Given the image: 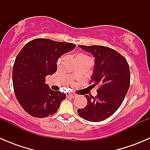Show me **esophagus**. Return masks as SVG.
Listing matches in <instances>:
<instances>
[{
  "instance_id": "esophagus-1",
  "label": "esophagus",
  "mask_w": 150,
  "mask_h": 150,
  "mask_svg": "<svg viewBox=\"0 0 150 150\" xmlns=\"http://www.w3.org/2000/svg\"><path fill=\"white\" fill-rule=\"evenodd\" d=\"M67 96L70 98H75L77 96V95L75 94V93H67Z\"/></svg>"
}]
</instances>
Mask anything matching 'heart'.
<instances>
[{"mask_svg": "<svg viewBox=\"0 0 150 150\" xmlns=\"http://www.w3.org/2000/svg\"><path fill=\"white\" fill-rule=\"evenodd\" d=\"M78 57H86V56H84V55H80V56H78Z\"/></svg>", "mask_w": 150, "mask_h": 150, "instance_id": "obj_1", "label": "heart"}]
</instances>
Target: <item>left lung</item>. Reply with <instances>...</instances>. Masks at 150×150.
Instances as JSON below:
<instances>
[{"instance_id":"left-lung-1","label":"left lung","mask_w":150,"mask_h":150,"mask_svg":"<svg viewBox=\"0 0 150 150\" xmlns=\"http://www.w3.org/2000/svg\"><path fill=\"white\" fill-rule=\"evenodd\" d=\"M95 58L91 88L97 86V95H85L87 104L78 109L84 120L100 122L114 114L123 102L130 86V68L127 60L115 50L102 46H78Z\"/></svg>"}]
</instances>
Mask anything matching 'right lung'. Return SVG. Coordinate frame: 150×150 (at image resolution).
Wrapping results in <instances>:
<instances>
[{
  "mask_svg": "<svg viewBox=\"0 0 150 150\" xmlns=\"http://www.w3.org/2000/svg\"><path fill=\"white\" fill-rule=\"evenodd\" d=\"M75 46L73 43L36 38L19 51L12 72L13 91L29 115L41 118L57 112L66 94L51 90L46 83V77L57 72L58 59Z\"/></svg>",
  "mask_w": 150,
  "mask_h": 150,
  "instance_id": "right-lung-1",
  "label": "right lung"
}]
</instances>
